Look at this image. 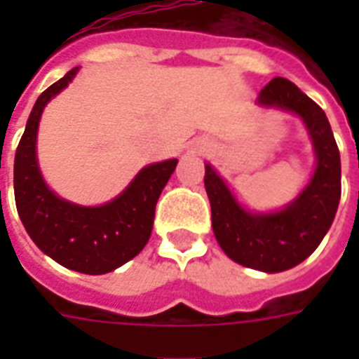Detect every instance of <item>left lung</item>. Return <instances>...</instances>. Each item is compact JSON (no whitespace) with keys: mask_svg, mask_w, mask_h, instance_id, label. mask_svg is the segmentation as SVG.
<instances>
[{"mask_svg":"<svg viewBox=\"0 0 359 359\" xmlns=\"http://www.w3.org/2000/svg\"><path fill=\"white\" fill-rule=\"evenodd\" d=\"M261 108L298 115L315 151V169L304 190L272 212L244 207L218 171L205 163L212 231L224 253L242 266L276 273L300 264L332 227L341 199V156L323 108L292 81L273 78L257 98Z\"/></svg>","mask_w":359,"mask_h":359,"instance_id":"8db88e82","label":"left lung"}]
</instances>
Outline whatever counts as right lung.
<instances>
[{
    "instance_id": "obj_1",
    "label": "right lung",
    "mask_w": 359,
    "mask_h": 359,
    "mask_svg": "<svg viewBox=\"0 0 359 359\" xmlns=\"http://www.w3.org/2000/svg\"><path fill=\"white\" fill-rule=\"evenodd\" d=\"M78 67L36 98L14 156V199L18 216L36 248L61 266L100 276L134 259L151 238L154 208L171 179L177 158L149 163L119 196L98 207L59 197L46 184L36 158L42 111L78 74Z\"/></svg>"
}]
</instances>
